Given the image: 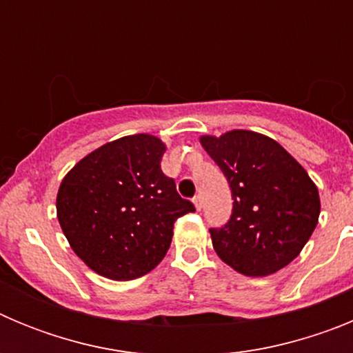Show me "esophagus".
Listing matches in <instances>:
<instances>
[{"instance_id":"34e87169","label":"esophagus","mask_w":353,"mask_h":353,"mask_svg":"<svg viewBox=\"0 0 353 353\" xmlns=\"http://www.w3.org/2000/svg\"><path fill=\"white\" fill-rule=\"evenodd\" d=\"M192 203H194V207L198 208V210H201V207H203V198H201V194H196L194 198H192Z\"/></svg>"}]
</instances>
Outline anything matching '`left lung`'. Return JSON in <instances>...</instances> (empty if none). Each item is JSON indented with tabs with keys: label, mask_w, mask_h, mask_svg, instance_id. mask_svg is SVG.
<instances>
[{
	"label": "left lung",
	"mask_w": 353,
	"mask_h": 353,
	"mask_svg": "<svg viewBox=\"0 0 353 353\" xmlns=\"http://www.w3.org/2000/svg\"><path fill=\"white\" fill-rule=\"evenodd\" d=\"M201 145L232 189L230 219L208 230L217 256L252 277L286 267L310 240L320 215L310 174L279 143L251 130L203 136Z\"/></svg>",
	"instance_id": "1"
}]
</instances>
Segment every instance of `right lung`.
Returning <instances> with one entry per match:
<instances>
[{"label":"right lung","mask_w":353,"mask_h":353,"mask_svg":"<svg viewBox=\"0 0 353 353\" xmlns=\"http://www.w3.org/2000/svg\"><path fill=\"white\" fill-rule=\"evenodd\" d=\"M166 146L150 134L97 148L72 168L56 198L77 256L114 281L136 279L166 256L174 221L194 212L161 170Z\"/></svg>","instance_id":"right-lung-1"}]
</instances>
